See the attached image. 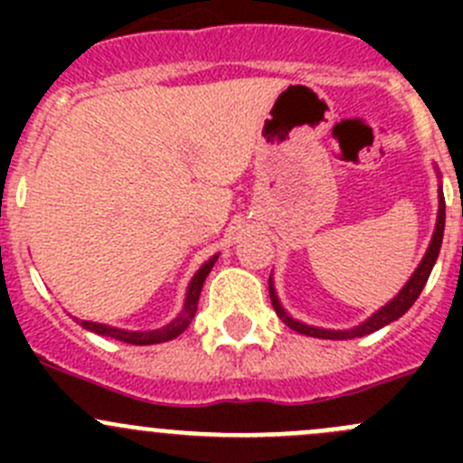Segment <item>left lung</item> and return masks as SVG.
<instances>
[{"label": "left lung", "mask_w": 463, "mask_h": 463, "mask_svg": "<svg viewBox=\"0 0 463 463\" xmlns=\"http://www.w3.org/2000/svg\"><path fill=\"white\" fill-rule=\"evenodd\" d=\"M443 226H446V199H443V193H439V214H437V228H434V235H432V241L430 246H428V253L426 258L421 260V264H419V269L414 270V275L410 278V282L405 284L403 291L399 293V296L394 298V300L390 302V305L383 307L381 311H376L374 316H372L370 320L363 322L361 326H356V329H349V331H329V329H316V326H309V325H302V322L293 320L291 316H287V311L279 307V300L278 296H275L273 291V284L269 282V293H270V302H273V309L275 314L279 316V318L284 320V325L291 326L293 331H298V334H305V335H314V338H329V340H347V338H356V335H367V334H374V331L381 329V326L390 325V322L399 320L401 316L405 314V311L410 309V307L417 302V298L421 296L423 287H426L428 278H430L432 273V266L434 261L439 258V249H441V240H443Z\"/></svg>", "instance_id": "left-lung-1"}]
</instances>
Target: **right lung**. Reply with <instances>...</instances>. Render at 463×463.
Here are the masks:
<instances>
[{"label": "right lung", "instance_id": "obj_1", "mask_svg": "<svg viewBox=\"0 0 463 463\" xmlns=\"http://www.w3.org/2000/svg\"><path fill=\"white\" fill-rule=\"evenodd\" d=\"M214 261H217V255H214L213 260L205 261L202 269L197 270V275H194L193 282H190V287H188V298H185L184 314H181L175 322H170V325H167V326H163V329H154V331H123V329H114V326L98 325V322H87V320H80V325L85 326V329L93 331V334L109 335V338L123 340V343H129V345L167 343V340H172V338H176V335L184 334V331L190 326V322H193L194 311H197L199 296H202L203 282H205V278H208L210 269H213V266H214Z\"/></svg>", "mask_w": 463, "mask_h": 463}]
</instances>
